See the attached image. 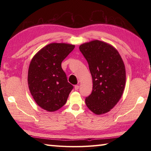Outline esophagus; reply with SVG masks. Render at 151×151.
<instances>
[{
  "instance_id": "obj_1",
  "label": "esophagus",
  "mask_w": 151,
  "mask_h": 151,
  "mask_svg": "<svg viewBox=\"0 0 151 151\" xmlns=\"http://www.w3.org/2000/svg\"><path fill=\"white\" fill-rule=\"evenodd\" d=\"M79 88H80V86L78 85L75 86V90H78V89H79Z\"/></svg>"
}]
</instances>
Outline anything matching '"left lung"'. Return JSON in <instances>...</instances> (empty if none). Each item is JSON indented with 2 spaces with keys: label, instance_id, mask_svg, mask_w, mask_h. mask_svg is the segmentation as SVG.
I'll return each instance as SVG.
<instances>
[{
  "label": "left lung",
  "instance_id": "1",
  "mask_svg": "<svg viewBox=\"0 0 151 151\" xmlns=\"http://www.w3.org/2000/svg\"><path fill=\"white\" fill-rule=\"evenodd\" d=\"M79 49L87 60L93 80V90L86 98V104L95 114L106 113L123 95L126 82L123 61L114 47L101 41L84 43Z\"/></svg>",
  "mask_w": 151,
  "mask_h": 151
}]
</instances>
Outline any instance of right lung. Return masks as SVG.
<instances>
[{"mask_svg": "<svg viewBox=\"0 0 151 151\" xmlns=\"http://www.w3.org/2000/svg\"><path fill=\"white\" fill-rule=\"evenodd\" d=\"M74 48L73 45L50 43L41 49L31 61L28 87L34 101L44 110H59L66 103L73 89L67 81L62 62Z\"/></svg>", "mask_w": 151, "mask_h": 151, "instance_id": "right-lung-1", "label": "right lung"}]
</instances>
